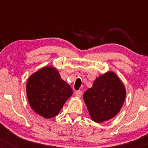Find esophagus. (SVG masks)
Returning a JSON list of instances; mask_svg holds the SVG:
<instances>
[{"label":"esophagus","instance_id":"esophagus-1","mask_svg":"<svg viewBox=\"0 0 148 148\" xmlns=\"http://www.w3.org/2000/svg\"><path fill=\"white\" fill-rule=\"evenodd\" d=\"M82 91L78 90V91H76L75 92V95L77 97H82Z\"/></svg>","mask_w":148,"mask_h":148}]
</instances>
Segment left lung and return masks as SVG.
<instances>
[{
	"label": "left lung",
	"instance_id": "8db88e82",
	"mask_svg": "<svg viewBox=\"0 0 148 148\" xmlns=\"http://www.w3.org/2000/svg\"><path fill=\"white\" fill-rule=\"evenodd\" d=\"M83 97L91 118L100 123L118 114L125 99L126 91L115 73L108 71L97 77Z\"/></svg>",
	"mask_w": 148,
	"mask_h": 148
}]
</instances>
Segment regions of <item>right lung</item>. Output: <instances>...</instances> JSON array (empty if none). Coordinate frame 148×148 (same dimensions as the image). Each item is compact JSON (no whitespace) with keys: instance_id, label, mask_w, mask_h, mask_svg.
<instances>
[{"instance_id":"1","label":"right lung","mask_w":148,"mask_h":148,"mask_svg":"<svg viewBox=\"0 0 148 148\" xmlns=\"http://www.w3.org/2000/svg\"><path fill=\"white\" fill-rule=\"evenodd\" d=\"M26 93L32 110L49 119L59 114L73 91L56 68L45 66L30 76L26 84Z\"/></svg>"}]
</instances>
